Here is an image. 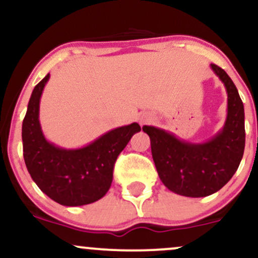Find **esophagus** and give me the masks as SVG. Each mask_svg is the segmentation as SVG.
I'll return each instance as SVG.
<instances>
[{
  "label": "esophagus",
  "mask_w": 258,
  "mask_h": 258,
  "mask_svg": "<svg viewBox=\"0 0 258 258\" xmlns=\"http://www.w3.org/2000/svg\"><path fill=\"white\" fill-rule=\"evenodd\" d=\"M146 121H147V120H144V119H142V120H141V123H144V122H146Z\"/></svg>",
  "instance_id": "esophagus-1"
}]
</instances>
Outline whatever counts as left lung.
<instances>
[{"label":"left lung","instance_id":"1","mask_svg":"<svg viewBox=\"0 0 258 258\" xmlns=\"http://www.w3.org/2000/svg\"><path fill=\"white\" fill-rule=\"evenodd\" d=\"M211 68L228 94L226 123L214 138L201 144L188 143L161 128L143 126L160 179L183 197L203 198L220 190L238 170L244 155V104L228 74L216 64Z\"/></svg>","mask_w":258,"mask_h":258}]
</instances>
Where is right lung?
<instances>
[{
	"mask_svg": "<svg viewBox=\"0 0 258 258\" xmlns=\"http://www.w3.org/2000/svg\"><path fill=\"white\" fill-rule=\"evenodd\" d=\"M47 74L32 91L23 120V155L31 178L47 197L64 206L94 203L106 194L119 154L141 126L117 127L80 149H63L44 138L38 121Z\"/></svg>",
	"mask_w": 258,
	"mask_h": 258,
	"instance_id": "1",
	"label": "right lung"
}]
</instances>
